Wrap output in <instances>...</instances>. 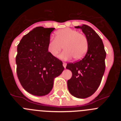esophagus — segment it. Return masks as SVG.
<instances>
[{
  "label": "esophagus",
  "mask_w": 121,
  "mask_h": 121,
  "mask_svg": "<svg viewBox=\"0 0 121 121\" xmlns=\"http://www.w3.org/2000/svg\"><path fill=\"white\" fill-rule=\"evenodd\" d=\"M63 66H64V68H66V67H67V64H66L65 62H64L63 63Z\"/></svg>",
  "instance_id": "1"
}]
</instances>
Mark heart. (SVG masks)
I'll return each instance as SVG.
<instances>
[{"instance_id": "obj_1", "label": "heart", "mask_w": 121, "mask_h": 121, "mask_svg": "<svg viewBox=\"0 0 121 121\" xmlns=\"http://www.w3.org/2000/svg\"><path fill=\"white\" fill-rule=\"evenodd\" d=\"M63 46L65 50L63 51L60 57L67 60L73 57L78 60L83 58L88 50V39L83 33L70 28H65L56 32L55 39H50L48 42L47 50L53 57H56Z\"/></svg>"}]
</instances>
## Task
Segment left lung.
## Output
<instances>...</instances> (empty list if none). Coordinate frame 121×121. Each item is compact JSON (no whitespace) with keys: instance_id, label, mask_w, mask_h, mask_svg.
Returning a JSON list of instances; mask_svg holds the SVG:
<instances>
[{"instance_id":"1","label":"left lung","mask_w":121,"mask_h":121,"mask_svg":"<svg viewBox=\"0 0 121 121\" xmlns=\"http://www.w3.org/2000/svg\"><path fill=\"white\" fill-rule=\"evenodd\" d=\"M80 28L88 42L87 52L82 59L74 63H68L66 68L72 72L67 81L68 90L76 98H86L97 90L105 69L106 52L102 39L90 26L82 25Z\"/></svg>"}]
</instances>
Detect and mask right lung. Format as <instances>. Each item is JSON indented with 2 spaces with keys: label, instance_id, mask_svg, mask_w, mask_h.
I'll return each mask as SVG.
<instances>
[{
  "label": "right lung",
  "instance_id": "right-lung-1",
  "mask_svg": "<svg viewBox=\"0 0 121 121\" xmlns=\"http://www.w3.org/2000/svg\"><path fill=\"white\" fill-rule=\"evenodd\" d=\"M54 28L39 26L25 35L17 45V74L25 90L35 96L51 91L54 79L64 70L62 62L47 50L50 34Z\"/></svg>",
  "mask_w": 121,
  "mask_h": 121
}]
</instances>
